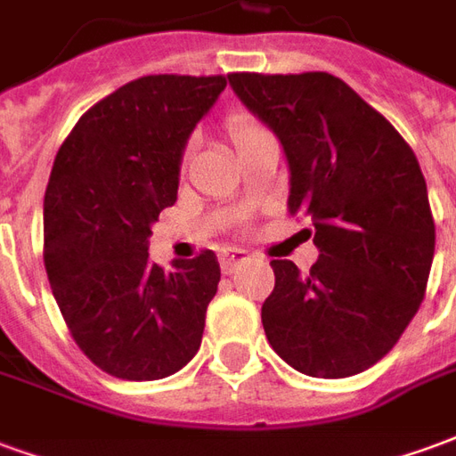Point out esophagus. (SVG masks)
Wrapping results in <instances>:
<instances>
[{
    "label": "esophagus",
    "mask_w": 456,
    "mask_h": 456,
    "mask_svg": "<svg viewBox=\"0 0 456 456\" xmlns=\"http://www.w3.org/2000/svg\"><path fill=\"white\" fill-rule=\"evenodd\" d=\"M244 261H248V251H244V248L227 247L219 251V266H222L224 273H232V271H234L239 264H244Z\"/></svg>",
    "instance_id": "34e87169"
}]
</instances>
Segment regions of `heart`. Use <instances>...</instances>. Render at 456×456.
I'll use <instances>...</instances> for the list:
<instances>
[{
	"label": "heart",
	"mask_w": 456,
	"mask_h": 456,
	"mask_svg": "<svg viewBox=\"0 0 456 456\" xmlns=\"http://www.w3.org/2000/svg\"><path fill=\"white\" fill-rule=\"evenodd\" d=\"M224 129H227L229 139H232V143H234L237 149H241L247 141L256 139V136H261V134H266V129H264V126H261V124H258V121L247 112L229 114L227 121H224ZM190 160H192V151L188 149L185 153H183V160H180V163H183V168H188Z\"/></svg>",
	"instance_id": "1"
}]
</instances>
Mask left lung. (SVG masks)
I'll return each instance as SVG.
<instances>
[{"mask_svg": "<svg viewBox=\"0 0 456 456\" xmlns=\"http://www.w3.org/2000/svg\"><path fill=\"white\" fill-rule=\"evenodd\" d=\"M290 168V215L313 219L310 273L273 258L261 307L273 352L296 371L344 379L391 352L418 313L432 256L428 185L393 124L330 73L227 75Z\"/></svg>", "mask_w": 456, "mask_h": 456, "instance_id": "8db88e82", "label": "left lung"}]
</instances>
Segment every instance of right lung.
<instances>
[{
  "label": "right lung",
  "mask_w": 456,
  "mask_h": 456,
  "mask_svg": "<svg viewBox=\"0 0 456 456\" xmlns=\"http://www.w3.org/2000/svg\"><path fill=\"white\" fill-rule=\"evenodd\" d=\"M224 75H146L90 107L55 156L44 261L75 344L110 376L156 381L198 354L219 264L205 248L163 271L151 224L178 198L190 134Z\"/></svg>",
  "instance_id": "1"
}]
</instances>
